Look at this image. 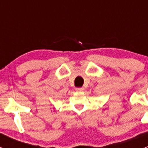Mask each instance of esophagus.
<instances>
[{"mask_svg": "<svg viewBox=\"0 0 148 148\" xmlns=\"http://www.w3.org/2000/svg\"><path fill=\"white\" fill-rule=\"evenodd\" d=\"M76 90L77 91V92H82L84 90V88L83 87H77L76 88Z\"/></svg>", "mask_w": 148, "mask_h": 148, "instance_id": "esophagus-1", "label": "esophagus"}]
</instances>
